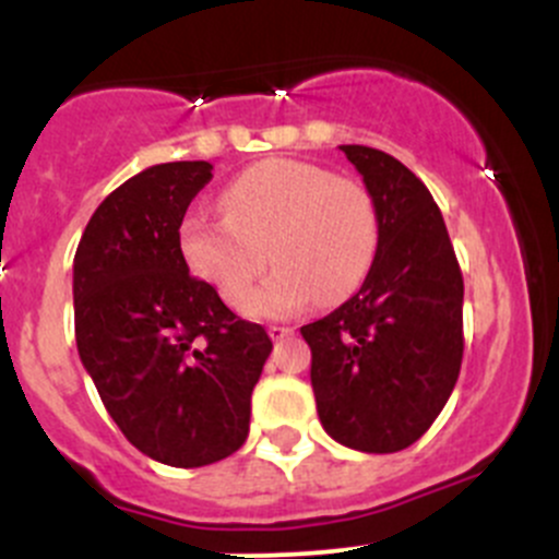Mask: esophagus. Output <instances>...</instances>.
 I'll return each mask as SVG.
<instances>
[{"instance_id": "obj_1", "label": "esophagus", "mask_w": 559, "mask_h": 559, "mask_svg": "<svg viewBox=\"0 0 559 559\" xmlns=\"http://www.w3.org/2000/svg\"><path fill=\"white\" fill-rule=\"evenodd\" d=\"M270 337H273V341H284V337H289V335H295V330H292V326H284V324H270Z\"/></svg>"}]
</instances>
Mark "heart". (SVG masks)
<instances>
[{
  "label": "heart",
  "mask_w": 559,
  "mask_h": 559,
  "mask_svg": "<svg viewBox=\"0 0 559 559\" xmlns=\"http://www.w3.org/2000/svg\"><path fill=\"white\" fill-rule=\"evenodd\" d=\"M222 211L186 218L180 248L235 311L251 306L267 259L278 267L253 308L278 316L313 300L343 302L365 284L379 253V207L368 186L308 162L248 167L224 189Z\"/></svg>",
  "instance_id": "b5f03b06"
}]
</instances>
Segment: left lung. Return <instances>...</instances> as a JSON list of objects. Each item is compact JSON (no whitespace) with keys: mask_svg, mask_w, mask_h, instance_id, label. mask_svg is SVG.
I'll list each match as a JSON object with an SVG mask.
<instances>
[{"mask_svg":"<svg viewBox=\"0 0 559 559\" xmlns=\"http://www.w3.org/2000/svg\"><path fill=\"white\" fill-rule=\"evenodd\" d=\"M379 207V253L354 297L300 326L321 427L337 443L392 454L419 441L462 365V273L427 186L368 145H341Z\"/></svg>","mask_w":559,"mask_h":559,"instance_id":"8db88e82","label":"left lung"}]
</instances>
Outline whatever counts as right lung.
Instances as JSON below:
<instances>
[{"instance_id":"1","label":"right lung","mask_w":559,"mask_h":559,"mask_svg":"<svg viewBox=\"0 0 559 559\" xmlns=\"http://www.w3.org/2000/svg\"><path fill=\"white\" fill-rule=\"evenodd\" d=\"M211 162H167L105 197L72 264L75 341L127 441L173 467H202L248 438L251 392L273 352L189 273L180 224Z\"/></svg>"}]
</instances>
